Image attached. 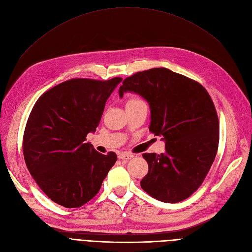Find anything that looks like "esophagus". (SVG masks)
I'll return each instance as SVG.
<instances>
[{
    "instance_id": "34e87169",
    "label": "esophagus",
    "mask_w": 252,
    "mask_h": 252,
    "mask_svg": "<svg viewBox=\"0 0 252 252\" xmlns=\"http://www.w3.org/2000/svg\"><path fill=\"white\" fill-rule=\"evenodd\" d=\"M134 156L131 154H126V152H122V154H119L118 158L122 161H128V159H131Z\"/></svg>"
}]
</instances>
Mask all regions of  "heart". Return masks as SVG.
Here are the masks:
<instances>
[{
	"instance_id": "b5f03b06",
	"label": "heart",
	"mask_w": 252,
	"mask_h": 252,
	"mask_svg": "<svg viewBox=\"0 0 252 252\" xmlns=\"http://www.w3.org/2000/svg\"><path fill=\"white\" fill-rule=\"evenodd\" d=\"M128 102H143V101L140 100L139 97H132V98H130V100H129Z\"/></svg>"
}]
</instances>
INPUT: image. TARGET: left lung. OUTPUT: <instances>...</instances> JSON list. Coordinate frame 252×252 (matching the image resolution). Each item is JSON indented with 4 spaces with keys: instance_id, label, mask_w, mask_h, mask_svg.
I'll return each instance as SVG.
<instances>
[{
    "instance_id": "1",
    "label": "left lung",
    "mask_w": 252,
    "mask_h": 252,
    "mask_svg": "<svg viewBox=\"0 0 252 252\" xmlns=\"http://www.w3.org/2000/svg\"><path fill=\"white\" fill-rule=\"evenodd\" d=\"M126 93L149 104V130L165 142L164 154H143L149 169L141 187L164 203L187 199L201 186L218 151L220 126L210 95L201 84L167 68L125 79L120 97Z\"/></svg>"
}]
</instances>
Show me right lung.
<instances>
[{
  "label": "right lung",
  "mask_w": 252,
  "mask_h": 252,
  "mask_svg": "<svg viewBox=\"0 0 252 252\" xmlns=\"http://www.w3.org/2000/svg\"><path fill=\"white\" fill-rule=\"evenodd\" d=\"M122 78L72 79L43 94L26 124L23 152L27 168L49 199L81 207L98 192L117 155L86 142L100 124L105 104Z\"/></svg>",
  "instance_id": "add662e5"
}]
</instances>
